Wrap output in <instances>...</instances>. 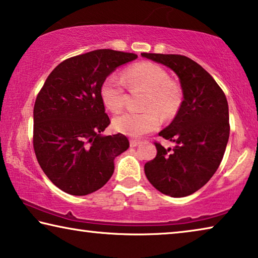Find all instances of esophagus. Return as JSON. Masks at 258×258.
Listing matches in <instances>:
<instances>
[{
    "label": "esophagus",
    "mask_w": 258,
    "mask_h": 258,
    "mask_svg": "<svg viewBox=\"0 0 258 258\" xmlns=\"http://www.w3.org/2000/svg\"><path fill=\"white\" fill-rule=\"evenodd\" d=\"M140 144V141L139 140H134V139H131L130 140V146L131 147H137L138 145Z\"/></svg>",
    "instance_id": "obj_1"
}]
</instances>
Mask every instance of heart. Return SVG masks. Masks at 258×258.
<instances>
[{"label":"heart","instance_id":"obj_1","mask_svg":"<svg viewBox=\"0 0 258 258\" xmlns=\"http://www.w3.org/2000/svg\"><path fill=\"white\" fill-rule=\"evenodd\" d=\"M125 87L128 91L144 90L140 113L126 112L113 119L112 125L117 132L131 137H140L159 127L160 116L170 119L178 112L183 101V92L176 81L169 79L168 73L159 64L140 62L128 68L121 79L111 74L103 81L99 94L104 105L111 112L124 109Z\"/></svg>","mask_w":258,"mask_h":258}]
</instances>
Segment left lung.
Instances as JSON below:
<instances>
[{"instance_id": "8db88e82", "label": "left lung", "mask_w": 258, "mask_h": 258, "mask_svg": "<svg viewBox=\"0 0 258 258\" xmlns=\"http://www.w3.org/2000/svg\"><path fill=\"white\" fill-rule=\"evenodd\" d=\"M141 55L171 68L179 78L184 98L171 124L159 133L175 142V147L167 149L154 142L157 153L145 164V174L162 194L185 197L205 185L220 166L230 130L227 99L212 76L190 57Z\"/></svg>"}]
</instances>
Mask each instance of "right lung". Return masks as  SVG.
I'll return each mask as SVG.
<instances>
[{
  "label": "right lung",
  "instance_id": "obj_1",
  "mask_svg": "<svg viewBox=\"0 0 258 258\" xmlns=\"http://www.w3.org/2000/svg\"><path fill=\"white\" fill-rule=\"evenodd\" d=\"M134 53L97 49L62 61L38 92L33 107V149L49 180L66 194L97 191L113 174V160L130 147L124 134L103 137L110 125L99 89Z\"/></svg>",
  "mask_w": 258,
  "mask_h": 258
}]
</instances>
